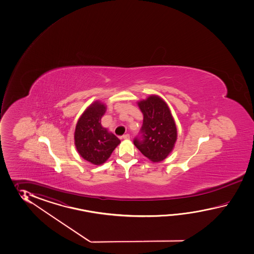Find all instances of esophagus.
<instances>
[{"instance_id": "1", "label": "esophagus", "mask_w": 254, "mask_h": 254, "mask_svg": "<svg viewBox=\"0 0 254 254\" xmlns=\"http://www.w3.org/2000/svg\"><path fill=\"white\" fill-rule=\"evenodd\" d=\"M123 139H125V140H129V134L123 135Z\"/></svg>"}]
</instances>
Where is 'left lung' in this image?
<instances>
[{"label": "left lung", "instance_id": "8db88e82", "mask_svg": "<svg viewBox=\"0 0 254 254\" xmlns=\"http://www.w3.org/2000/svg\"><path fill=\"white\" fill-rule=\"evenodd\" d=\"M143 124L133 140L140 152L154 162H162L173 151L177 129L167 104L161 98L150 96L139 103Z\"/></svg>", "mask_w": 254, "mask_h": 254}]
</instances>
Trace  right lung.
Masks as SVG:
<instances>
[{
    "instance_id": "right-lung-1",
    "label": "right lung",
    "mask_w": 254,
    "mask_h": 254,
    "mask_svg": "<svg viewBox=\"0 0 254 254\" xmlns=\"http://www.w3.org/2000/svg\"><path fill=\"white\" fill-rule=\"evenodd\" d=\"M106 111L103 103H93L81 115L76 125V149L84 160L93 164H102L111 156L121 140L101 125Z\"/></svg>"
}]
</instances>
